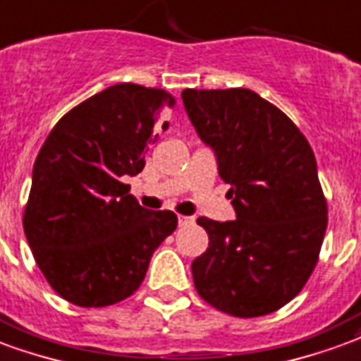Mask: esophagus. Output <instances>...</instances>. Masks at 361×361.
Masks as SVG:
<instances>
[{
  "label": "esophagus",
  "instance_id": "34e87169",
  "mask_svg": "<svg viewBox=\"0 0 361 361\" xmlns=\"http://www.w3.org/2000/svg\"><path fill=\"white\" fill-rule=\"evenodd\" d=\"M190 224H194V216L178 215V226H190Z\"/></svg>",
  "mask_w": 361,
  "mask_h": 361
}]
</instances>
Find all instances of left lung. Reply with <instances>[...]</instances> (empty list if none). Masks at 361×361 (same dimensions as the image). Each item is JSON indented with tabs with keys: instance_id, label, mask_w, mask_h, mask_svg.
Instances as JSON below:
<instances>
[{
	"instance_id": "obj_1",
	"label": "left lung",
	"mask_w": 361,
	"mask_h": 361,
	"mask_svg": "<svg viewBox=\"0 0 361 361\" xmlns=\"http://www.w3.org/2000/svg\"><path fill=\"white\" fill-rule=\"evenodd\" d=\"M184 110L215 152L235 221L197 224L209 247L192 262L203 300L238 318L278 310L310 278L327 228L314 152L280 108L249 89H184Z\"/></svg>"
}]
</instances>
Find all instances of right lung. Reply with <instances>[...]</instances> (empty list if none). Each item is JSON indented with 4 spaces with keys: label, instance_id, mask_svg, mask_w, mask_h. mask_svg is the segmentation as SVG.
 I'll return each instance as SVG.
<instances>
[{
    "label": "right lung",
    "instance_id": "1",
    "mask_svg": "<svg viewBox=\"0 0 361 361\" xmlns=\"http://www.w3.org/2000/svg\"><path fill=\"white\" fill-rule=\"evenodd\" d=\"M173 104L164 89L118 83L70 110L37 154L24 234L68 302L100 308L127 299L177 228L173 211L140 207L123 183L145 169L159 114Z\"/></svg>",
    "mask_w": 361,
    "mask_h": 361
}]
</instances>
